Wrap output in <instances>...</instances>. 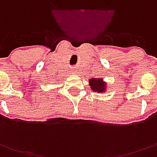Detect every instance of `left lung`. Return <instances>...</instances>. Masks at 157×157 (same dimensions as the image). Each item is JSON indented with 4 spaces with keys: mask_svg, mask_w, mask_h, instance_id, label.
<instances>
[{
    "mask_svg": "<svg viewBox=\"0 0 157 157\" xmlns=\"http://www.w3.org/2000/svg\"><path fill=\"white\" fill-rule=\"evenodd\" d=\"M89 84L91 89L94 92H98V93H103L105 91V83L103 81L102 78H91L89 80Z\"/></svg>",
    "mask_w": 157,
    "mask_h": 157,
    "instance_id": "8db88e82",
    "label": "left lung"
}]
</instances>
